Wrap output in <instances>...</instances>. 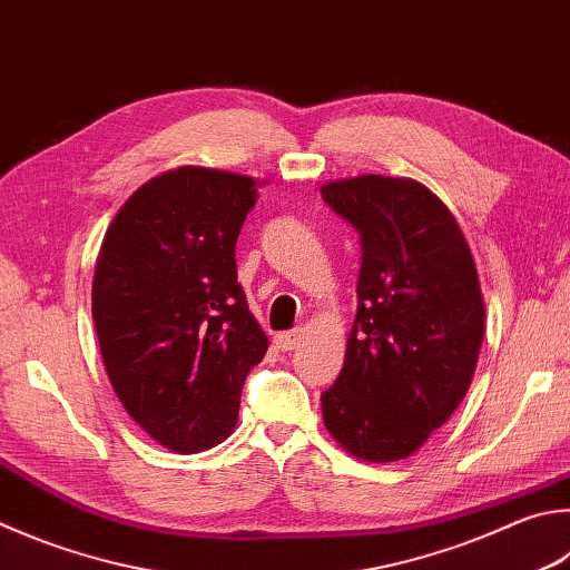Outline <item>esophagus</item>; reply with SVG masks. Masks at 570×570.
<instances>
[{"label":"esophagus","instance_id":"34e87169","mask_svg":"<svg viewBox=\"0 0 570 570\" xmlns=\"http://www.w3.org/2000/svg\"><path fill=\"white\" fill-rule=\"evenodd\" d=\"M302 328H292V331H282V334H276V348L282 351H294L298 344H302Z\"/></svg>","mask_w":570,"mask_h":570}]
</instances>
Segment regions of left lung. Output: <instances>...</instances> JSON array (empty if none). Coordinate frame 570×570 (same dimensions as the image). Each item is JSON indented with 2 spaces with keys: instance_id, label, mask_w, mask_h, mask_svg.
Here are the masks:
<instances>
[{
  "instance_id": "1",
  "label": "left lung",
  "mask_w": 570,
  "mask_h": 570,
  "mask_svg": "<svg viewBox=\"0 0 570 570\" xmlns=\"http://www.w3.org/2000/svg\"><path fill=\"white\" fill-rule=\"evenodd\" d=\"M321 196L361 239L356 318L321 393L324 423L356 459H406L471 386L485 318L473 256L453 214L411 179L366 174Z\"/></svg>"
}]
</instances>
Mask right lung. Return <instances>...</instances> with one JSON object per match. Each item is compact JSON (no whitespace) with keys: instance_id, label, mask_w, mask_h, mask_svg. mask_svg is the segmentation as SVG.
I'll return each instance as SVG.
<instances>
[{"instance_id":"1","label":"right lung","mask_w":570,"mask_h":570,"mask_svg":"<svg viewBox=\"0 0 570 570\" xmlns=\"http://www.w3.org/2000/svg\"><path fill=\"white\" fill-rule=\"evenodd\" d=\"M256 181L181 167L129 196L101 242L91 316L119 401L177 453L212 449L239 416L268 338L236 282Z\"/></svg>"}]
</instances>
